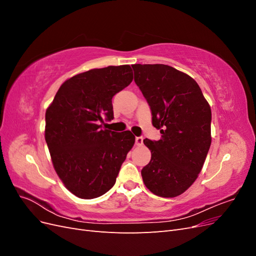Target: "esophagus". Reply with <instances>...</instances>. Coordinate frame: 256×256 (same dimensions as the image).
Masks as SVG:
<instances>
[{"label": "esophagus", "mask_w": 256, "mask_h": 256, "mask_svg": "<svg viewBox=\"0 0 256 256\" xmlns=\"http://www.w3.org/2000/svg\"><path fill=\"white\" fill-rule=\"evenodd\" d=\"M143 144V138L142 136H136V145L141 146Z\"/></svg>", "instance_id": "34e87169"}]
</instances>
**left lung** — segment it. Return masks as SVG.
<instances>
[{
  "label": "left lung",
  "mask_w": 256,
  "mask_h": 256,
  "mask_svg": "<svg viewBox=\"0 0 256 256\" xmlns=\"http://www.w3.org/2000/svg\"><path fill=\"white\" fill-rule=\"evenodd\" d=\"M131 66L161 134L159 141H143L152 152L143 182L158 196H180L196 182L210 147V106L187 74L164 64Z\"/></svg>",
  "instance_id": "1"
}]
</instances>
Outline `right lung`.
I'll return each instance as SVG.
<instances>
[{
	"label": "right lung",
	"mask_w": 256,
	"mask_h": 256,
	"mask_svg": "<svg viewBox=\"0 0 256 256\" xmlns=\"http://www.w3.org/2000/svg\"><path fill=\"white\" fill-rule=\"evenodd\" d=\"M129 65L90 69L60 85L46 111L44 138L56 174L80 198L109 191L136 138L115 132L100 122L111 120L112 98L132 82Z\"/></svg>",
	"instance_id": "obj_1"
}]
</instances>
